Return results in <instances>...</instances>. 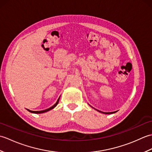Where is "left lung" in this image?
<instances>
[{
	"label": "left lung",
	"mask_w": 152,
	"mask_h": 152,
	"mask_svg": "<svg viewBox=\"0 0 152 152\" xmlns=\"http://www.w3.org/2000/svg\"><path fill=\"white\" fill-rule=\"evenodd\" d=\"M96 110L99 111V112H101V113H103V114H114V113H115V112H116V111H115V112H101V111H99V110Z\"/></svg>",
	"instance_id": "left-lung-1"
}]
</instances>
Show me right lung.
<instances>
[{
    "label": "right lung",
    "mask_w": 152,
    "mask_h": 152,
    "mask_svg": "<svg viewBox=\"0 0 152 152\" xmlns=\"http://www.w3.org/2000/svg\"><path fill=\"white\" fill-rule=\"evenodd\" d=\"M59 98L57 99V101L56 103V104H55L54 105H53L52 106H51V107H50V108H49L46 109V110H41V111H32V110H28V109H27V110H28V112H31V113H34V114H42V113H44V112H48V111H50V110H52L53 108H54L56 107V106L57 105L58 103H59Z\"/></svg>",
    "instance_id": "add662e5"
}]
</instances>
